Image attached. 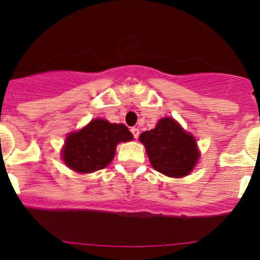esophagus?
Returning <instances> with one entry per match:
<instances>
[{
	"mask_svg": "<svg viewBox=\"0 0 260 260\" xmlns=\"http://www.w3.org/2000/svg\"><path fill=\"white\" fill-rule=\"evenodd\" d=\"M131 132H132L133 137L135 138H138V136H140V131H138V128H136V127L131 128Z\"/></svg>",
	"mask_w": 260,
	"mask_h": 260,
	"instance_id": "1",
	"label": "esophagus"
}]
</instances>
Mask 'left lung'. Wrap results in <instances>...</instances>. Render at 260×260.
Segmentation results:
<instances>
[{"label": "left lung", "instance_id": "1", "mask_svg": "<svg viewBox=\"0 0 260 260\" xmlns=\"http://www.w3.org/2000/svg\"><path fill=\"white\" fill-rule=\"evenodd\" d=\"M140 141L146 147L152 168L173 178L190 174L200 157L193 136L173 118L160 119L154 129L141 133Z\"/></svg>", "mask_w": 260, "mask_h": 260}]
</instances>
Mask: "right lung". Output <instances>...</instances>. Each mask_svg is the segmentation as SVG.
Here are the masks:
<instances>
[{
	"label": "right lung",
	"mask_w": 260,
	"mask_h": 260,
	"mask_svg": "<svg viewBox=\"0 0 260 260\" xmlns=\"http://www.w3.org/2000/svg\"><path fill=\"white\" fill-rule=\"evenodd\" d=\"M133 140L124 124H111L105 119H93L78 132L68 135L61 150L64 163L78 173H92L111 163L116 145Z\"/></svg>",
	"instance_id": "right-lung-1"
}]
</instances>
